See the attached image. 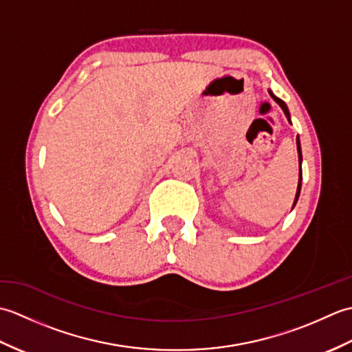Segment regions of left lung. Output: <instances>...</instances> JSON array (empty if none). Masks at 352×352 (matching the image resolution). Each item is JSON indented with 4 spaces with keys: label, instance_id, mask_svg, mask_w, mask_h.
Listing matches in <instances>:
<instances>
[{
    "label": "left lung",
    "instance_id": "obj_1",
    "mask_svg": "<svg viewBox=\"0 0 352 352\" xmlns=\"http://www.w3.org/2000/svg\"><path fill=\"white\" fill-rule=\"evenodd\" d=\"M269 95H271V98L278 104V106L281 107V110L284 111V115H286V118L289 119V122H290V111H289V109H287V106H286V102H284L283 100H280L278 96H275L274 94H272V91L271 89H269ZM296 149H298V163H300V175H298V188H296V195H295V199H294V206H292V208H294L295 206H296V203H298V198H300V193H301V183H302V168H301V164H302V153H301V142H300V136H296Z\"/></svg>",
    "mask_w": 352,
    "mask_h": 352
}]
</instances>
